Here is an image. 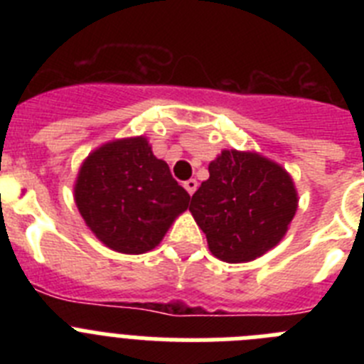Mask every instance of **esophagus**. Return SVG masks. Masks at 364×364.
Returning a JSON list of instances; mask_svg holds the SVG:
<instances>
[{
    "instance_id": "esophagus-1",
    "label": "esophagus",
    "mask_w": 364,
    "mask_h": 364,
    "mask_svg": "<svg viewBox=\"0 0 364 364\" xmlns=\"http://www.w3.org/2000/svg\"><path fill=\"white\" fill-rule=\"evenodd\" d=\"M184 188H186V191L189 193V195H193V193L197 191L198 182L195 178H189V180H186V182H184Z\"/></svg>"
}]
</instances>
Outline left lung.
I'll return each instance as SVG.
<instances>
[{
  "label": "left lung",
  "instance_id": "obj_1",
  "mask_svg": "<svg viewBox=\"0 0 364 364\" xmlns=\"http://www.w3.org/2000/svg\"><path fill=\"white\" fill-rule=\"evenodd\" d=\"M189 211L210 252L224 262H250L277 246L297 211L294 180L273 160L252 151L224 149Z\"/></svg>",
  "mask_w": 364,
  "mask_h": 364
}]
</instances>
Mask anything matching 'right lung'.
I'll return each instance as SVG.
<instances>
[{"instance_id": "right-lung-1", "label": "right lung", "mask_w": 364, "mask_h": 364, "mask_svg": "<svg viewBox=\"0 0 364 364\" xmlns=\"http://www.w3.org/2000/svg\"><path fill=\"white\" fill-rule=\"evenodd\" d=\"M74 200L89 230L107 247L138 255L159 246L189 195L147 138H122L92 151L74 184Z\"/></svg>"}]
</instances>
